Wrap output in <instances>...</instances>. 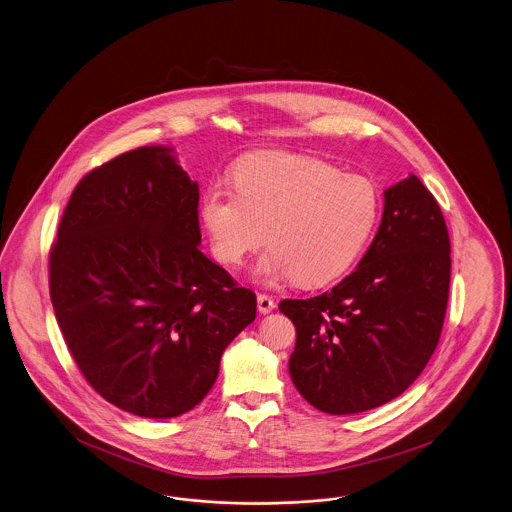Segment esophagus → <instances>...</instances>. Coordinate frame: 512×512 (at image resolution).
Returning a JSON list of instances; mask_svg holds the SVG:
<instances>
[{
	"label": "esophagus",
	"mask_w": 512,
	"mask_h": 512,
	"mask_svg": "<svg viewBox=\"0 0 512 512\" xmlns=\"http://www.w3.org/2000/svg\"><path fill=\"white\" fill-rule=\"evenodd\" d=\"M257 308H259L261 314H268V312H272L276 308V301L270 295L261 293V295H257Z\"/></svg>",
	"instance_id": "1"
}]
</instances>
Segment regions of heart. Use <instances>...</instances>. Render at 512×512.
Instances as JSON below:
<instances>
[{"label":"heart","instance_id":"obj_1","mask_svg":"<svg viewBox=\"0 0 512 512\" xmlns=\"http://www.w3.org/2000/svg\"><path fill=\"white\" fill-rule=\"evenodd\" d=\"M202 217L221 263L242 265L268 236L257 276L318 287L356 263L377 223L379 196L369 181L328 162L272 152L238 164L234 188L209 186Z\"/></svg>","mask_w":512,"mask_h":512}]
</instances>
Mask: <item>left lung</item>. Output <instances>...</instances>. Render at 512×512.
Wrapping results in <instances>:
<instances>
[{
	"mask_svg": "<svg viewBox=\"0 0 512 512\" xmlns=\"http://www.w3.org/2000/svg\"><path fill=\"white\" fill-rule=\"evenodd\" d=\"M450 236L415 175L385 190L379 230L352 274L280 310L297 329L293 385L331 415L379 408L419 377L438 345L450 293Z\"/></svg>",
	"mask_w": 512,
	"mask_h": 512,
	"instance_id": "8db88e82",
	"label": "left lung"
}]
</instances>
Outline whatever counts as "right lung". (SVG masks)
<instances>
[{"mask_svg":"<svg viewBox=\"0 0 512 512\" xmlns=\"http://www.w3.org/2000/svg\"><path fill=\"white\" fill-rule=\"evenodd\" d=\"M200 190L167 146L89 171L49 251L62 337L87 383L116 408L177 417L211 390L257 297L200 251Z\"/></svg>","mask_w":512,"mask_h":512,"instance_id":"1","label":"right lung"}]
</instances>
